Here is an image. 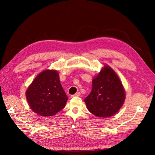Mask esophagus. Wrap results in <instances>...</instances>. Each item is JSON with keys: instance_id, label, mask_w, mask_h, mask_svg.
Returning a JSON list of instances; mask_svg holds the SVG:
<instances>
[{"instance_id": "1", "label": "esophagus", "mask_w": 155, "mask_h": 155, "mask_svg": "<svg viewBox=\"0 0 155 155\" xmlns=\"http://www.w3.org/2000/svg\"><path fill=\"white\" fill-rule=\"evenodd\" d=\"M80 95H81V93H80V92H77V93H75L74 94L71 95V98H73V97H74V96H80Z\"/></svg>"}]
</instances>
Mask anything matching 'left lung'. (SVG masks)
I'll return each instance as SVG.
<instances>
[{"mask_svg": "<svg viewBox=\"0 0 155 155\" xmlns=\"http://www.w3.org/2000/svg\"><path fill=\"white\" fill-rule=\"evenodd\" d=\"M124 99V90L119 77L105 65L93 78L92 90L84 101L91 113L97 117H108L121 108Z\"/></svg>", "mask_w": 155, "mask_h": 155, "instance_id": "8db88e82", "label": "left lung"}]
</instances>
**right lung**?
Returning <instances> with one entry per match:
<instances>
[{
  "label": "right lung",
  "mask_w": 155,
  "mask_h": 155,
  "mask_svg": "<svg viewBox=\"0 0 155 155\" xmlns=\"http://www.w3.org/2000/svg\"><path fill=\"white\" fill-rule=\"evenodd\" d=\"M26 97L32 111L47 117L63 109L68 100L59 74L54 70H45L39 74L27 89Z\"/></svg>",
  "instance_id": "add662e5"
}]
</instances>
